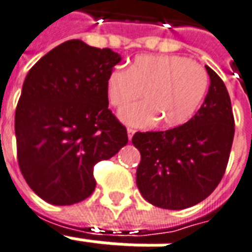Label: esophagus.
<instances>
[{
	"label": "esophagus",
	"instance_id": "1",
	"mask_svg": "<svg viewBox=\"0 0 252 252\" xmlns=\"http://www.w3.org/2000/svg\"><path fill=\"white\" fill-rule=\"evenodd\" d=\"M126 134H128V140H132V137H133V134H134V129H132V128H128L126 129Z\"/></svg>",
	"mask_w": 252,
	"mask_h": 252
}]
</instances>
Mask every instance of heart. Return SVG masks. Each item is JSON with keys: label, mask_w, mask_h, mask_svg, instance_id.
<instances>
[{"label": "heart", "mask_w": 252, "mask_h": 252, "mask_svg": "<svg viewBox=\"0 0 252 252\" xmlns=\"http://www.w3.org/2000/svg\"><path fill=\"white\" fill-rule=\"evenodd\" d=\"M209 75L201 64L180 55H139L128 67L113 68L105 79V97L120 108L139 97L144 101L119 112L126 126L147 128L157 122L166 129L191 120L209 90Z\"/></svg>", "instance_id": "obj_1"}]
</instances>
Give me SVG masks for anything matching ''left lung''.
I'll list each match as a JSON object with an SVG mask.
<instances>
[{
	"label": "left lung",
	"instance_id": "left-lung-1",
	"mask_svg": "<svg viewBox=\"0 0 252 252\" xmlns=\"http://www.w3.org/2000/svg\"><path fill=\"white\" fill-rule=\"evenodd\" d=\"M210 86L191 120L164 132H136L141 155L136 184L148 202L161 209L194 206L223 177L234 139L231 100L220 76L206 66Z\"/></svg>",
	"mask_w": 252,
	"mask_h": 252
}]
</instances>
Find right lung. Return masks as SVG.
I'll list each match as a JSON object with an SVG mask.
<instances>
[{
    "label": "right lung",
    "mask_w": 252,
    "mask_h": 252,
    "mask_svg": "<svg viewBox=\"0 0 252 252\" xmlns=\"http://www.w3.org/2000/svg\"><path fill=\"white\" fill-rule=\"evenodd\" d=\"M120 61L112 50L71 39L26 75L15 109L17 155L28 185L46 202L64 206L90 197L94 166L128 143L104 91Z\"/></svg>",
    "instance_id": "right-lung-1"
}]
</instances>
